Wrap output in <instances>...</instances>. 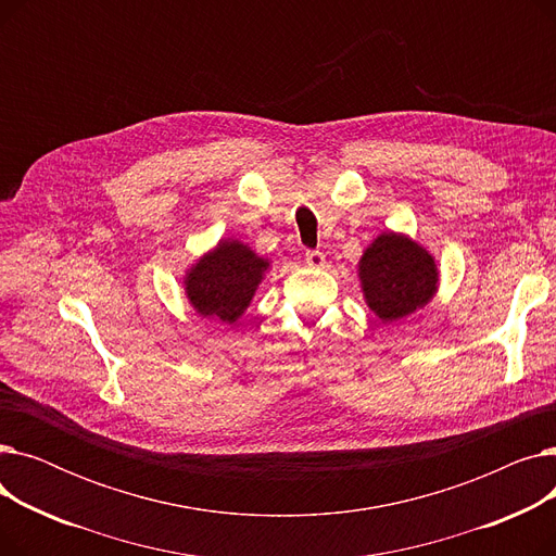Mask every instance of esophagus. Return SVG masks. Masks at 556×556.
Masks as SVG:
<instances>
[{"label": "esophagus", "mask_w": 556, "mask_h": 556, "mask_svg": "<svg viewBox=\"0 0 556 556\" xmlns=\"http://www.w3.org/2000/svg\"><path fill=\"white\" fill-rule=\"evenodd\" d=\"M325 263H327L325 252H319V250H311V252H306V266H308V268H323Z\"/></svg>", "instance_id": "esophagus-1"}]
</instances>
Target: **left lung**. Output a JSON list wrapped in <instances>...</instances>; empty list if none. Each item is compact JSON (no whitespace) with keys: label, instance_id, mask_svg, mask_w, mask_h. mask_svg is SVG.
I'll return each instance as SVG.
<instances>
[{"label":"left lung","instance_id":"left-lung-1","mask_svg":"<svg viewBox=\"0 0 556 556\" xmlns=\"http://www.w3.org/2000/svg\"><path fill=\"white\" fill-rule=\"evenodd\" d=\"M358 279L369 311L381 323H396L434 298L440 268L434 256L410 237L383 231L363 252Z\"/></svg>","mask_w":556,"mask_h":556}]
</instances>
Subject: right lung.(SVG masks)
<instances>
[{
    "label": "right lung",
    "mask_w": 556,
    "mask_h": 556,
    "mask_svg": "<svg viewBox=\"0 0 556 556\" xmlns=\"http://www.w3.org/2000/svg\"><path fill=\"white\" fill-rule=\"evenodd\" d=\"M270 261L237 239H220L185 275V295L198 315L233 325L248 311Z\"/></svg>",
    "instance_id": "right-lung-1"
}]
</instances>
